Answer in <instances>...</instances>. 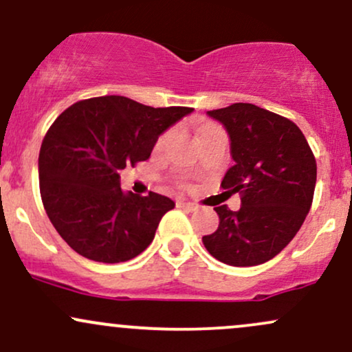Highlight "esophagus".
Instances as JSON below:
<instances>
[{
  "mask_svg": "<svg viewBox=\"0 0 352 352\" xmlns=\"http://www.w3.org/2000/svg\"><path fill=\"white\" fill-rule=\"evenodd\" d=\"M177 208H183L186 211H197V204L195 203H186V201H177Z\"/></svg>",
  "mask_w": 352,
  "mask_h": 352,
  "instance_id": "1",
  "label": "esophagus"
}]
</instances>
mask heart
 I'll use <instances>...</instances> for the list:
<instances>
[{
	"mask_svg": "<svg viewBox=\"0 0 352 352\" xmlns=\"http://www.w3.org/2000/svg\"><path fill=\"white\" fill-rule=\"evenodd\" d=\"M169 140V133H164L163 136L160 138V140H157V148H163V146L166 144V141Z\"/></svg>",
	"mask_w": 352,
	"mask_h": 352,
	"instance_id": "1",
	"label": "heart"
}]
</instances>
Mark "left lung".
Returning <instances> with one entry per match:
<instances>
[{"label": "left lung", "mask_w": 352, "mask_h": 352, "mask_svg": "<svg viewBox=\"0 0 352 352\" xmlns=\"http://www.w3.org/2000/svg\"><path fill=\"white\" fill-rule=\"evenodd\" d=\"M208 114L231 140L234 166L221 188L239 192L241 208H214L219 226L203 236V244L229 266H258L279 254L302 226L313 204L316 157L293 121L251 102Z\"/></svg>", "instance_id": "8db88e82"}]
</instances>
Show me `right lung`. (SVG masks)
Wrapping results in <instances>:
<instances>
[{"label": "right lung", "instance_id": "obj_1", "mask_svg": "<svg viewBox=\"0 0 352 352\" xmlns=\"http://www.w3.org/2000/svg\"><path fill=\"white\" fill-rule=\"evenodd\" d=\"M191 111L100 96L74 102L54 120L39 149V191L46 214L71 250L114 264L151 244L175 203L157 192H123L120 173L148 160L160 134Z\"/></svg>", "mask_w": 352, "mask_h": 352}]
</instances>
